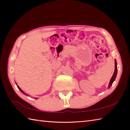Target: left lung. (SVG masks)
Wrapping results in <instances>:
<instances>
[{
	"instance_id": "1",
	"label": "left lung",
	"mask_w": 130,
	"mask_h": 130,
	"mask_svg": "<svg viewBox=\"0 0 130 130\" xmlns=\"http://www.w3.org/2000/svg\"><path fill=\"white\" fill-rule=\"evenodd\" d=\"M117 65L116 60L115 59V72H114V73H113V76H112V78H111L110 81H109L108 88H109L111 87L112 83H113V82H114V80H115V79H116V78L117 74Z\"/></svg>"
}]
</instances>
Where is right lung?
<instances>
[{
  "mask_svg": "<svg viewBox=\"0 0 130 130\" xmlns=\"http://www.w3.org/2000/svg\"><path fill=\"white\" fill-rule=\"evenodd\" d=\"M16 85H17V87H18V89H19V90L21 91V92H22V93H23V94H24L25 95H27V96H28V94H26V93H25V92H24V91H23L22 90V89H21V88H20V87H19V86H18V85H17V83H16ZM36 99H37V98H36Z\"/></svg>",
  "mask_w": 130,
  "mask_h": 130,
  "instance_id": "add662e5",
  "label": "right lung"
}]
</instances>
